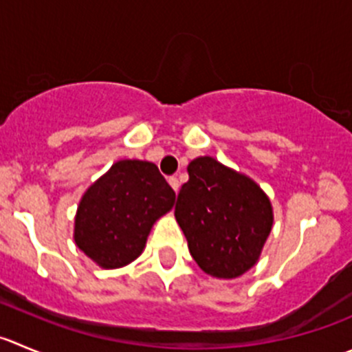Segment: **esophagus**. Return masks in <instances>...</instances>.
I'll list each match as a JSON object with an SVG mask.
<instances>
[{
    "mask_svg": "<svg viewBox=\"0 0 352 352\" xmlns=\"http://www.w3.org/2000/svg\"><path fill=\"white\" fill-rule=\"evenodd\" d=\"M169 185L173 186L174 192L178 193V190H179V179L176 178V176H170V178H169Z\"/></svg>",
    "mask_w": 352,
    "mask_h": 352,
    "instance_id": "1",
    "label": "esophagus"
}]
</instances>
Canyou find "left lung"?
I'll list each match as a JSON object with an SVG mask.
<instances>
[{"label":"left lung","instance_id":"8db88e82","mask_svg":"<svg viewBox=\"0 0 352 352\" xmlns=\"http://www.w3.org/2000/svg\"><path fill=\"white\" fill-rule=\"evenodd\" d=\"M174 216L200 270L236 278L259 261L273 228L271 200L252 178L212 157L188 164Z\"/></svg>","mask_w":352,"mask_h":352}]
</instances>
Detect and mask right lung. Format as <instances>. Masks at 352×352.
<instances>
[{"mask_svg":"<svg viewBox=\"0 0 352 352\" xmlns=\"http://www.w3.org/2000/svg\"><path fill=\"white\" fill-rule=\"evenodd\" d=\"M176 193L148 160L112 164L85 192L74 219V242L103 270L133 263L150 230L169 212Z\"/></svg>","mask_w":352,"mask_h":352,"instance_id":"obj_1","label":"right lung"}]
</instances>
